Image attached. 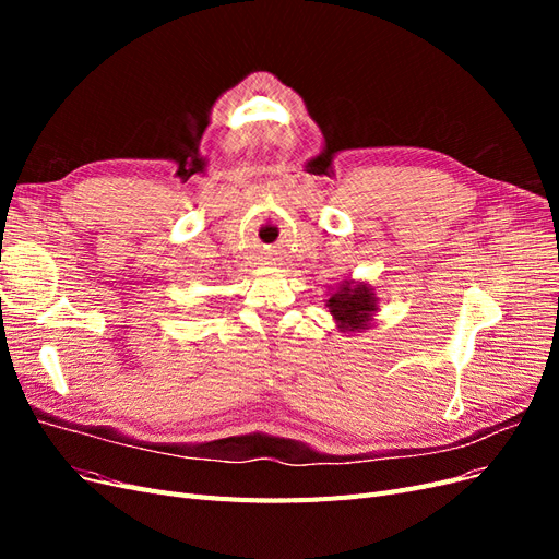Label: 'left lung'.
I'll return each instance as SVG.
<instances>
[{"mask_svg":"<svg viewBox=\"0 0 559 559\" xmlns=\"http://www.w3.org/2000/svg\"><path fill=\"white\" fill-rule=\"evenodd\" d=\"M378 302V294L368 282L343 280L341 284H335V289L326 300V308L333 314L337 331L364 333L373 326L380 310Z\"/></svg>","mask_w":559,"mask_h":559,"instance_id":"8db88e82","label":"left lung"}]
</instances>
